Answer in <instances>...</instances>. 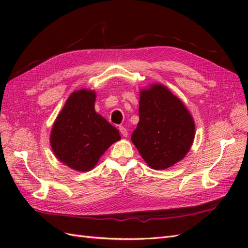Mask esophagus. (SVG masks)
I'll return each instance as SVG.
<instances>
[{"instance_id":"esophagus-1","label":"esophagus","mask_w":248,"mask_h":248,"mask_svg":"<svg viewBox=\"0 0 248 248\" xmlns=\"http://www.w3.org/2000/svg\"><path fill=\"white\" fill-rule=\"evenodd\" d=\"M119 130H120V132H121V134L123 137H127L128 136V131H127V129L125 128L124 126H120L119 127Z\"/></svg>"}]
</instances>
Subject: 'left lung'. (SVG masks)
Listing matches in <instances>:
<instances>
[{"instance_id":"obj_1","label":"left lung","mask_w":248,"mask_h":248,"mask_svg":"<svg viewBox=\"0 0 248 248\" xmlns=\"http://www.w3.org/2000/svg\"><path fill=\"white\" fill-rule=\"evenodd\" d=\"M139 114L131 140L148 166L164 170L184 158L194 139V122L178 97L153 85L140 92Z\"/></svg>"}]
</instances>
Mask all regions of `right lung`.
Segmentation results:
<instances>
[{"instance_id":"obj_1","label":"right lung","mask_w":248,"mask_h":248,"mask_svg":"<svg viewBox=\"0 0 248 248\" xmlns=\"http://www.w3.org/2000/svg\"><path fill=\"white\" fill-rule=\"evenodd\" d=\"M95 92L72 93L58 116L50 145L60 161L78 171L92 170L108 147L121 139L119 130L96 114Z\"/></svg>"}]
</instances>
